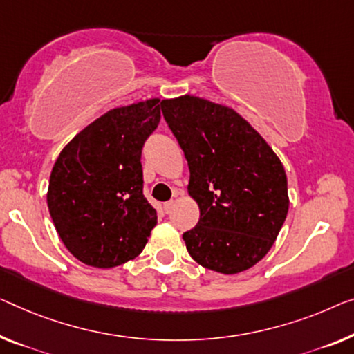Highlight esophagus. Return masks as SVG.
Segmentation results:
<instances>
[{
  "label": "esophagus",
  "instance_id": "1",
  "mask_svg": "<svg viewBox=\"0 0 354 354\" xmlns=\"http://www.w3.org/2000/svg\"><path fill=\"white\" fill-rule=\"evenodd\" d=\"M173 207H175V200H170V202H165L163 203V209H165V213H171Z\"/></svg>",
  "mask_w": 354,
  "mask_h": 354
}]
</instances>
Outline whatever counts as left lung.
Returning <instances> with one entry per match:
<instances>
[{"label":"left lung","mask_w":354,"mask_h":354,"mask_svg":"<svg viewBox=\"0 0 354 354\" xmlns=\"http://www.w3.org/2000/svg\"><path fill=\"white\" fill-rule=\"evenodd\" d=\"M162 113L186 156L187 192L200 219L184 232L192 259L235 275L275 243L289 209L288 178L267 141L235 109L183 95L162 100Z\"/></svg>","instance_id":"left-lung-1"}]
</instances>
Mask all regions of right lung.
I'll use <instances>...</instances> for the list:
<instances>
[{"label":"right lung","mask_w":354,"mask_h":354,"mask_svg":"<svg viewBox=\"0 0 354 354\" xmlns=\"http://www.w3.org/2000/svg\"><path fill=\"white\" fill-rule=\"evenodd\" d=\"M159 98L109 109L63 147L47 207L77 261L113 268L143 251L157 224L143 195L141 149L160 122Z\"/></svg>","instance_id":"obj_1"}]
</instances>
